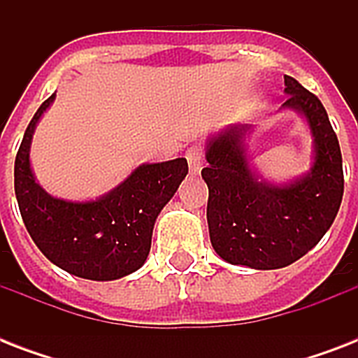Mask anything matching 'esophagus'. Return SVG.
Listing matches in <instances>:
<instances>
[{
    "label": "esophagus",
    "mask_w": 358,
    "mask_h": 358,
    "mask_svg": "<svg viewBox=\"0 0 358 358\" xmlns=\"http://www.w3.org/2000/svg\"><path fill=\"white\" fill-rule=\"evenodd\" d=\"M185 157L189 162V171L193 174H199L202 169V163H204V154H202L201 146H191L189 150L185 152Z\"/></svg>",
    "instance_id": "esophagus-1"
}]
</instances>
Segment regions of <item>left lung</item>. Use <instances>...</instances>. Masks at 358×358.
<instances>
[{
    "instance_id": "1",
    "label": "left lung",
    "mask_w": 358,
    "mask_h": 358,
    "mask_svg": "<svg viewBox=\"0 0 358 358\" xmlns=\"http://www.w3.org/2000/svg\"><path fill=\"white\" fill-rule=\"evenodd\" d=\"M284 109L305 117L314 137L310 171L271 184L250 167L245 137L250 126H229L206 143L208 229L223 260L250 269H278L299 260L325 236L344 195L338 137L316 94L284 76Z\"/></svg>"
}]
</instances>
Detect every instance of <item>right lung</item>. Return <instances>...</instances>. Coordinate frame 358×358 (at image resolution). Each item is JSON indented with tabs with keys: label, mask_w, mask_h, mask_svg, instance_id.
Here are the masks:
<instances>
[{
	"label": "right lung",
	"mask_w": 358,
	"mask_h": 358,
	"mask_svg": "<svg viewBox=\"0 0 358 358\" xmlns=\"http://www.w3.org/2000/svg\"><path fill=\"white\" fill-rule=\"evenodd\" d=\"M55 94L36 109L14 162V191L24 224L48 260L76 277L117 280L137 271L150 252L157 215L187 174L185 157L143 163L96 201L55 199L36 184L29 148L36 122Z\"/></svg>",
	"instance_id": "obj_1"
}]
</instances>
